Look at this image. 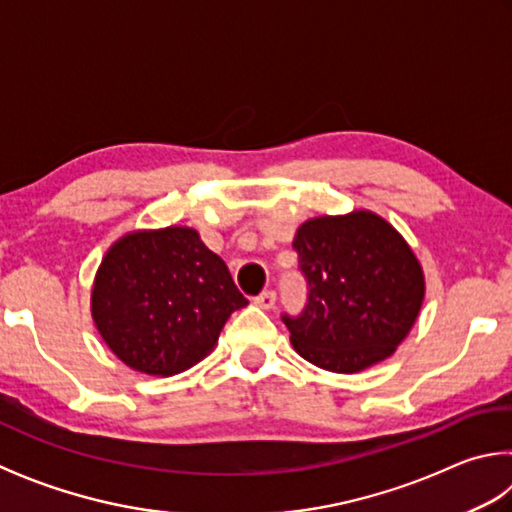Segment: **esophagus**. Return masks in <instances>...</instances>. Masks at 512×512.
I'll use <instances>...</instances> for the list:
<instances>
[{"label":"esophagus","mask_w":512,"mask_h":512,"mask_svg":"<svg viewBox=\"0 0 512 512\" xmlns=\"http://www.w3.org/2000/svg\"><path fill=\"white\" fill-rule=\"evenodd\" d=\"M255 305L257 307H262V309H273V305H275V291H262L259 293V296L255 298Z\"/></svg>","instance_id":"34e87169"}]
</instances>
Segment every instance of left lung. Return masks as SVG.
Returning a JSON list of instances; mask_svg holds the SVG:
<instances>
[{
	"instance_id": "left-lung-1",
	"label": "left lung",
	"mask_w": 512,
	"mask_h": 512,
	"mask_svg": "<svg viewBox=\"0 0 512 512\" xmlns=\"http://www.w3.org/2000/svg\"><path fill=\"white\" fill-rule=\"evenodd\" d=\"M309 284L291 345L314 366L354 375L391 357L420 316L427 280L393 223L372 210L307 219L293 239Z\"/></svg>"
}]
</instances>
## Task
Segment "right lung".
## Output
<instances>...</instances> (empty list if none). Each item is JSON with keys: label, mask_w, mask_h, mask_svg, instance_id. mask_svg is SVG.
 Instances as JSON below:
<instances>
[{"label": "right lung", "mask_w": 512, "mask_h": 512, "mask_svg": "<svg viewBox=\"0 0 512 512\" xmlns=\"http://www.w3.org/2000/svg\"><path fill=\"white\" fill-rule=\"evenodd\" d=\"M223 259L189 225L131 230L101 257L90 314L128 368L171 377L210 354L232 311L246 307Z\"/></svg>", "instance_id": "obj_1"}]
</instances>
